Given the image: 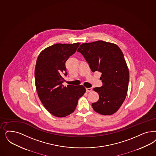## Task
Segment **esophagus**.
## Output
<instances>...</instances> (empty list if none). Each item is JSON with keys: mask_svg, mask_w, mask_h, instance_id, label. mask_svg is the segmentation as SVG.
I'll return each mask as SVG.
<instances>
[{"mask_svg": "<svg viewBox=\"0 0 156 156\" xmlns=\"http://www.w3.org/2000/svg\"><path fill=\"white\" fill-rule=\"evenodd\" d=\"M86 91H87V92H90V91H91L92 90V89L90 88V87H89V88H86Z\"/></svg>", "mask_w": 156, "mask_h": 156, "instance_id": "1", "label": "esophagus"}]
</instances>
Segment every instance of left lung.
<instances>
[{"label": "left lung", "instance_id": "left-lung-1", "mask_svg": "<svg viewBox=\"0 0 156 156\" xmlns=\"http://www.w3.org/2000/svg\"><path fill=\"white\" fill-rule=\"evenodd\" d=\"M86 59L93 72L102 73V86L93 90L99 94L93 109L103 115L118 111L127 96L129 71L123 54L115 44L101 40L82 44L77 50Z\"/></svg>", "mask_w": 156, "mask_h": 156}]
</instances>
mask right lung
I'll use <instances>...</instances> for the list:
<instances>
[{
    "label": "right lung",
    "mask_w": 156,
    "mask_h": 156,
    "mask_svg": "<svg viewBox=\"0 0 156 156\" xmlns=\"http://www.w3.org/2000/svg\"><path fill=\"white\" fill-rule=\"evenodd\" d=\"M80 43L55 44L43 50L35 67L38 96L46 109L56 117L63 118L75 111L78 100L86 92L83 85H62L67 75L65 63Z\"/></svg>",
    "instance_id": "1"
}]
</instances>
